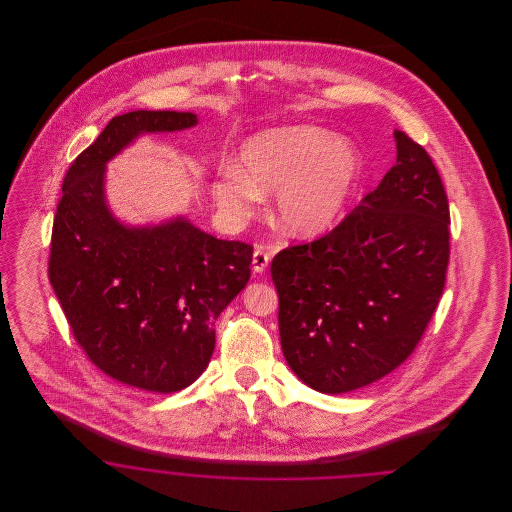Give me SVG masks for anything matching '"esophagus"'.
<instances>
[{"mask_svg":"<svg viewBox=\"0 0 512 512\" xmlns=\"http://www.w3.org/2000/svg\"><path fill=\"white\" fill-rule=\"evenodd\" d=\"M268 261H270V253H268L267 249L265 247H257L255 253H253V261H251L253 272L255 274H263L265 268L268 267Z\"/></svg>","mask_w":512,"mask_h":512,"instance_id":"esophagus-1","label":"esophagus"}]
</instances>
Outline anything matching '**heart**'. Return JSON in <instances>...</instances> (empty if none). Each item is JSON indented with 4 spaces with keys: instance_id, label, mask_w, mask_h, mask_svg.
<instances>
[{
    "instance_id": "heart-1",
    "label": "heart",
    "mask_w": 512,
    "mask_h": 512,
    "mask_svg": "<svg viewBox=\"0 0 512 512\" xmlns=\"http://www.w3.org/2000/svg\"><path fill=\"white\" fill-rule=\"evenodd\" d=\"M363 172V155L334 132L295 124L257 132L240 147V167L219 172L213 194L224 220L242 224L274 194V219L292 236L330 232L347 213Z\"/></svg>"
}]
</instances>
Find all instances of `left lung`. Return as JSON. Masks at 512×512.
Returning <instances> with one entry per match:
<instances>
[{
    "mask_svg": "<svg viewBox=\"0 0 512 512\" xmlns=\"http://www.w3.org/2000/svg\"><path fill=\"white\" fill-rule=\"evenodd\" d=\"M397 159L378 188L313 244L270 265L286 363L338 395L401 365L438 307L449 263V205L424 147L393 130Z\"/></svg>",
    "mask_w": 512,
    "mask_h": 512,
    "instance_id": "left-lung-1",
    "label": "left lung"
}]
</instances>
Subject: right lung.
Returning <instances> with one entry per match:
<instances>
[{
  "label": "right lung",
  "mask_w": 512,
  "mask_h": 512,
  "mask_svg": "<svg viewBox=\"0 0 512 512\" xmlns=\"http://www.w3.org/2000/svg\"><path fill=\"white\" fill-rule=\"evenodd\" d=\"M194 113L132 111L103 128L63 180L49 282L90 361L136 390L172 393L203 374L215 320L249 282L253 247L184 215L130 224L109 207L107 163L140 136L180 132Z\"/></svg>",
  "instance_id": "right-lung-1"
}]
</instances>
